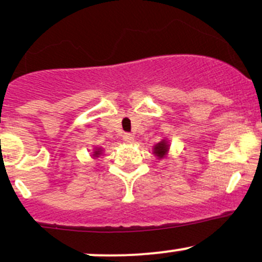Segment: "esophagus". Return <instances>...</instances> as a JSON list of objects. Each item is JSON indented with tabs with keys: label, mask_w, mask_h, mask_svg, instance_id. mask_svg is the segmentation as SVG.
Here are the masks:
<instances>
[{
	"label": "esophagus",
	"mask_w": 262,
	"mask_h": 262,
	"mask_svg": "<svg viewBox=\"0 0 262 262\" xmlns=\"http://www.w3.org/2000/svg\"><path fill=\"white\" fill-rule=\"evenodd\" d=\"M123 140H124L127 144L134 143V135L130 133H124L123 134Z\"/></svg>",
	"instance_id": "34e87169"
}]
</instances>
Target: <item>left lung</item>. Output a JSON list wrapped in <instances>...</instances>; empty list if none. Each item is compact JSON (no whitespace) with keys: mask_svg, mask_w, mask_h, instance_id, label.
Segmentation results:
<instances>
[{"mask_svg":"<svg viewBox=\"0 0 262 262\" xmlns=\"http://www.w3.org/2000/svg\"><path fill=\"white\" fill-rule=\"evenodd\" d=\"M169 150H170L169 141H167V139H162L161 141H159L156 145H154V148H152V154H154L159 160H161V159L166 158L167 154H169Z\"/></svg>","mask_w":262,"mask_h":262,"instance_id":"8db88e82","label":"left lung"}]
</instances>
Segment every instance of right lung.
Returning <instances> with one entry per match:
<instances>
[{
  "instance_id": "obj_1",
  "label": "right lung",
  "mask_w": 262,
  "mask_h": 262,
  "mask_svg": "<svg viewBox=\"0 0 262 262\" xmlns=\"http://www.w3.org/2000/svg\"><path fill=\"white\" fill-rule=\"evenodd\" d=\"M102 152H103V150H102V148H95V149H93V151H92L93 159L100 158V156L102 155Z\"/></svg>"
}]
</instances>
